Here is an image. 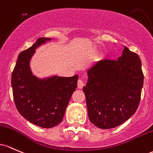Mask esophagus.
Listing matches in <instances>:
<instances>
[{
	"instance_id": "1",
	"label": "esophagus",
	"mask_w": 153,
	"mask_h": 153,
	"mask_svg": "<svg viewBox=\"0 0 153 153\" xmlns=\"http://www.w3.org/2000/svg\"><path fill=\"white\" fill-rule=\"evenodd\" d=\"M84 85H85V84H84L83 81L82 79H79L78 82H77V87H78V89H82Z\"/></svg>"
}]
</instances>
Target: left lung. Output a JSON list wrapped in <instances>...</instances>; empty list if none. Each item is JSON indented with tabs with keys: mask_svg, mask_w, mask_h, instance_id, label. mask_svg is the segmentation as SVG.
Returning a JSON list of instances; mask_svg holds the SVG:
<instances>
[{
	"mask_svg": "<svg viewBox=\"0 0 153 153\" xmlns=\"http://www.w3.org/2000/svg\"><path fill=\"white\" fill-rule=\"evenodd\" d=\"M87 72L88 79L83 91L91 123L109 129L134 114L144 82L138 55L124 46L117 60H101Z\"/></svg>",
	"mask_w": 153,
	"mask_h": 153,
	"instance_id": "1",
	"label": "left lung"
}]
</instances>
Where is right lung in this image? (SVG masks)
<instances>
[{
    "label": "right lung",
    "instance_id": "1",
    "mask_svg": "<svg viewBox=\"0 0 153 153\" xmlns=\"http://www.w3.org/2000/svg\"><path fill=\"white\" fill-rule=\"evenodd\" d=\"M52 39L40 37L32 47L22 51L11 76L17 111L30 123L42 128L54 127L62 121L79 77L53 75L39 78L33 74L30 62L36 48Z\"/></svg>",
    "mask_w": 153,
    "mask_h": 153
}]
</instances>
